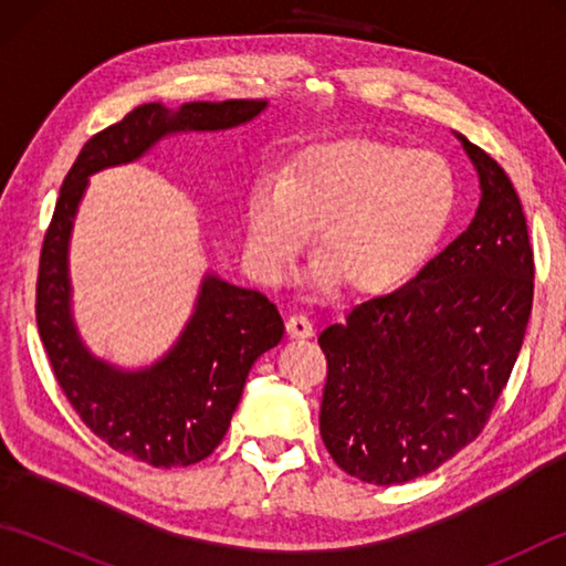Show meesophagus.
Segmentation results:
<instances>
[{
	"label": "esophagus",
	"mask_w": 566,
	"mask_h": 566,
	"mask_svg": "<svg viewBox=\"0 0 566 566\" xmlns=\"http://www.w3.org/2000/svg\"><path fill=\"white\" fill-rule=\"evenodd\" d=\"M286 333L292 335V338H311L314 335V323L306 314H294L286 318Z\"/></svg>",
	"instance_id": "obj_1"
}]
</instances>
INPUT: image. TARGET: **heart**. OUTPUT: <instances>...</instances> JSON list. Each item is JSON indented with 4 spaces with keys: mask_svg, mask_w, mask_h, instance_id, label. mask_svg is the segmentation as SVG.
<instances>
[{
    "mask_svg": "<svg viewBox=\"0 0 566 566\" xmlns=\"http://www.w3.org/2000/svg\"><path fill=\"white\" fill-rule=\"evenodd\" d=\"M457 177L430 148L371 138L314 143L262 175L245 197V252L262 280L280 282L318 226L311 280L379 294L406 282L450 228Z\"/></svg>",
    "mask_w": 566,
    "mask_h": 566,
    "instance_id": "obj_1",
    "label": "heart"
}]
</instances>
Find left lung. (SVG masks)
<instances>
[{
  "label": "left lung",
  "mask_w": 566,
  "mask_h": 566,
  "mask_svg": "<svg viewBox=\"0 0 566 566\" xmlns=\"http://www.w3.org/2000/svg\"><path fill=\"white\" fill-rule=\"evenodd\" d=\"M479 175L472 223L399 290L323 328L321 438L343 472L389 486L482 432L533 308V248L509 175L454 134Z\"/></svg>",
  "instance_id": "obj_1"
}]
</instances>
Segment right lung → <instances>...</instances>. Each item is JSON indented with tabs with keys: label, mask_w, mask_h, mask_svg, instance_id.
Listing matches in <instances>:
<instances>
[{
	"label": "right lung",
	"mask_w": 566,
	"mask_h": 566,
	"mask_svg": "<svg viewBox=\"0 0 566 566\" xmlns=\"http://www.w3.org/2000/svg\"><path fill=\"white\" fill-rule=\"evenodd\" d=\"M268 99L140 104L92 136L70 167L48 226L35 284V321L53 375L94 436L153 467L209 457L231 426L255 359L282 340L284 323L268 296L207 272L170 350L140 369L116 367L84 345L72 314L70 238L90 177L140 160L167 136L250 124Z\"/></svg>",
	"instance_id": "1"
}]
</instances>
